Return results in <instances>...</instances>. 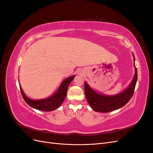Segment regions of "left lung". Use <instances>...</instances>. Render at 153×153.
Segmentation results:
<instances>
[{"instance_id": "obj_1", "label": "left lung", "mask_w": 153, "mask_h": 153, "mask_svg": "<svg viewBox=\"0 0 153 153\" xmlns=\"http://www.w3.org/2000/svg\"><path fill=\"white\" fill-rule=\"evenodd\" d=\"M135 62V57H134ZM137 81V69L135 68V76L132 82L121 93L112 96L97 93L85 82V94L91 108L96 112H109L124 106L130 100L134 93Z\"/></svg>"}]
</instances>
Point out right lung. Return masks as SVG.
Listing matches in <instances>:
<instances>
[{"mask_svg":"<svg viewBox=\"0 0 153 153\" xmlns=\"http://www.w3.org/2000/svg\"><path fill=\"white\" fill-rule=\"evenodd\" d=\"M74 78H75V76L67 78L63 81L56 93L50 98L44 100H32L29 99L25 96L20 87L21 94L25 102L31 107L42 111H53L59 107L62 103L66 98L69 85L70 84Z\"/></svg>","mask_w":153,"mask_h":153,"instance_id":"1","label":"right lung"}]
</instances>
